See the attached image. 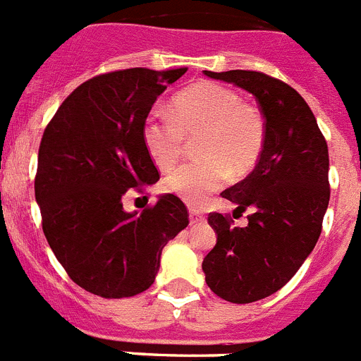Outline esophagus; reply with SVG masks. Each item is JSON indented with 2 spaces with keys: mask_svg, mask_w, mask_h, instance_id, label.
<instances>
[{
  "mask_svg": "<svg viewBox=\"0 0 361 361\" xmlns=\"http://www.w3.org/2000/svg\"><path fill=\"white\" fill-rule=\"evenodd\" d=\"M190 222L191 224H199V222H204V215L195 208H190Z\"/></svg>",
  "mask_w": 361,
  "mask_h": 361,
  "instance_id": "esophagus-1",
  "label": "esophagus"
}]
</instances>
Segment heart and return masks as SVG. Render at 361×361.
I'll use <instances>...</instances> for the list:
<instances>
[{
	"mask_svg": "<svg viewBox=\"0 0 361 361\" xmlns=\"http://www.w3.org/2000/svg\"><path fill=\"white\" fill-rule=\"evenodd\" d=\"M200 161L184 164L164 180L166 190L184 202L199 206L224 186L233 175L255 168L266 142L262 114L231 88L216 82H199L173 99V116L155 110L142 124V142L159 170L173 168L186 148V139H197Z\"/></svg>",
	"mask_w": 361,
	"mask_h": 361,
	"instance_id": "obj_1",
	"label": "heart"
}]
</instances>
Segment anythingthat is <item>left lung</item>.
<instances>
[{
  "mask_svg": "<svg viewBox=\"0 0 361 361\" xmlns=\"http://www.w3.org/2000/svg\"><path fill=\"white\" fill-rule=\"evenodd\" d=\"M204 75L253 94L266 121L255 170L222 193L238 212L253 208L247 226L209 213L216 244L202 262L216 296L251 304L283 288L314 250L329 206V152L311 108L289 85L250 70Z\"/></svg>",
  "mask_w": 361,
  "mask_h": 361,
  "instance_id": "left-lung-1",
  "label": "left lung"
}]
</instances>
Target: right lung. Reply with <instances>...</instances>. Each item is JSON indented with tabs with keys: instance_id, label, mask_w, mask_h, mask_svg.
<instances>
[{
	"instance_id": "1",
	"label": "right lung",
	"mask_w": 361,
	"mask_h": 361,
	"mask_svg": "<svg viewBox=\"0 0 361 361\" xmlns=\"http://www.w3.org/2000/svg\"><path fill=\"white\" fill-rule=\"evenodd\" d=\"M186 68L103 73L63 101L43 133L36 202L54 255L79 288L103 298L146 291L164 245L188 226V209L166 193L142 213L123 197L159 180L142 124L166 86Z\"/></svg>"
}]
</instances>
